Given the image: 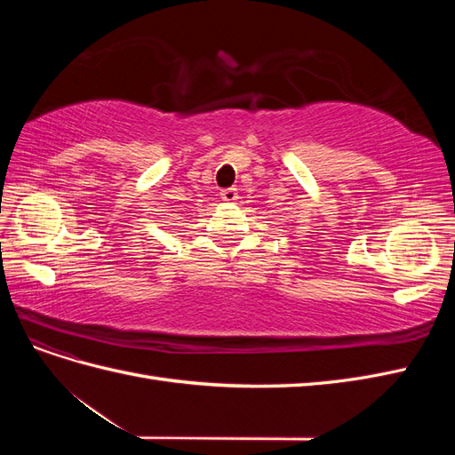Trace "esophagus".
Segmentation results:
<instances>
[{
    "instance_id": "34e87169",
    "label": "esophagus",
    "mask_w": 455,
    "mask_h": 455,
    "mask_svg": "<svg viewBox=\"0 0 455 455\" xmlns=\"http://www.w3.org/2000/svg\"><path fill=\"white\" fill-rule=\"evenodd\" d=\"M220 197H222V199H224V201H228V203L237 201V199H239L237 188H226V189H222V191H220Z\"/></svg>"
}]
</instances>
